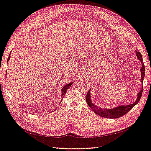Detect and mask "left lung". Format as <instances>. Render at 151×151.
<instances>
[{
	"label": "left lung",
	"mask_w": 151,
	"mask_h": 151,
	"mask_svg": "<svg viewBox=\"0 0 151 151\" xmlns=\"http://www.w3.org/2000/svg\"><path fill=\"white\" fill-rule=\"evenodd\" d=\"M135 53H136L137 58L141 62V84H143V79L145 77V67L144 65L142 55H141V54H140V52L138 51H135ZM90 90L91 89H90V90L88 91L86 96V102L88 103V106L92 109L94 113H96L97 114H98L100 116L107 118V119H118V118H120L121 116H124V114H126L128 112L130 111L139 101H140L141 96H142L143 86L141 88V90L139 91V93H137V99L134 103H132L130 105H120L113 109H102L101 107H97L96 105H94L91 100Z\"/></svg>",
	"instance_id": "1"
}]
</instances>
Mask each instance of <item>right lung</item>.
<instances>
[{
  "label": "right lung",
  "mask_w": 151,
  "mask_h": 151,
  "mask_svg": "<svg viewBox=\"0 0 151 151\" xmlns=\"http://www.w3.org/2000/svg\"><path fill=\"white\" fill-rule=\"evenodd\" d=\"M10 58V54H9V57H8V60H9V59ZM73 83V82H70V83H69V84H67V85H65V86H63V88H62V90H61V100H62V99L63 98V97L65 96V93H66V91H67V90L69 89V88L71 86V85H72V84ZM62 101H61V102ZM60 102V103H61Z\"/></svg>",
  "instance_id": "obj_1"
}]
</instances>
